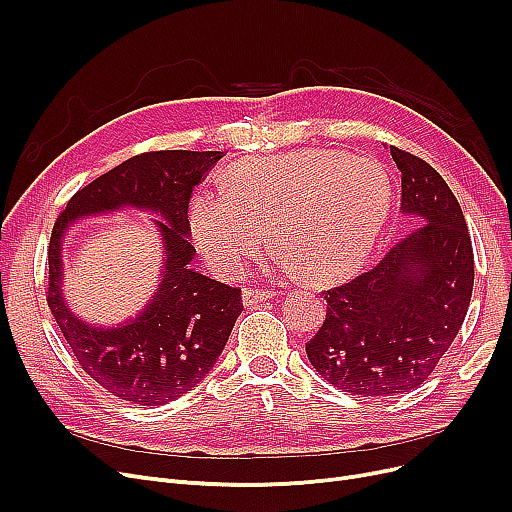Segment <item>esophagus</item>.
I'll return each instance as SVG.
<instances>
[{"instance_id":"34e87169","label":"esophagus","mask_w":512,"mask_h":512,"mask_svg":"<svg viewBox=\"0 0 512 512\" xmlns=\"http://www.w3.org/2000/svg\"><path fill=\"white\" fill-rule=\"evenodd\" d=\"M276 297L274 290H242V305L245 307H253L259 303H265Z\"/></svg>"}]
</instances>
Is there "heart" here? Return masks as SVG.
Segmentation results:
<instances>
[{
	"mask_svg": "<svg viewBox=\"0 0 512 512\" xmlns=\"http://www.w3.org/2000/svg\"><path fill=\"white\" fill-rule=\"evenodd\" d=\"M390 205V176L375 159L301 149L240 161L226 191L193 197L188 222L201 255L222 276L245 270L274 226L284 261L332 284L367 261Z\"/></svg>",
	"mask_w": 512,
	"mask_h": 512,
	"instance_id": "b5f03b06",
	"label": "heart"
}]
</instances>
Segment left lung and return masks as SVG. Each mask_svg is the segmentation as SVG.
I'll return each instance as SVG.
<instances>
[{"mask_svg": "<svg viewBox=\"0 0 512 512\" xmlns=\"http://www.w3.org/2000/svg\"><path fill=\"white\" fill-rule=\"evenodd\" d=\"M402 174L400 211L415 228L371 272L324 292L326 319L307 357L334 388L396 396L421 386L459 334L473 292L465 215L421 157L390 147Z\"/></svg>", "mask_w": 512, "mask_h": 512, "instance_id": "1", "label": "left lung"}]
</instances>
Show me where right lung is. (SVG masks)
<instances>
[{"instance_id":"1","label":"right lung","mask_w":512,"mask_h":512,"mask_svg":"<svg viewBox=\"0 0 512 512\" xmlns=\"http://www.w3.org/2000/svg\"><path fill=\"white\" fill-rule=\"evenodd\" d=\"M222 151H153L95 178L68 201L51 230L47 305L91 378L139 407H161L193 390L220 359L242 313L240 290L191 267L188 201ZM122 208L158 215L160 282L150 303L116 327L80 320L63 297V238L85 217Z\"/></svg>"}]
</instances>
